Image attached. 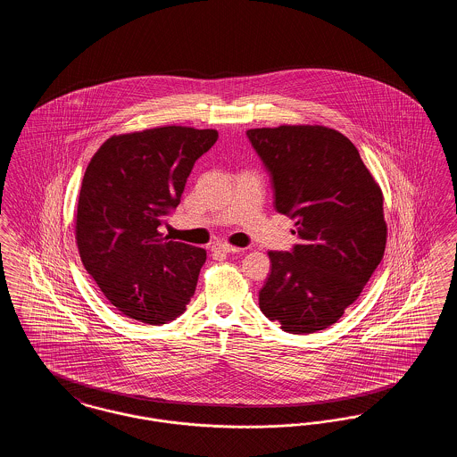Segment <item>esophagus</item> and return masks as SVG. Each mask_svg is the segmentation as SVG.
<instances>
[{"label": "esophagus", "mask_w": 457, "mask_h": 457, "mask_svg": "<svg viewBox=\"0 0 457 457\" xmlns=\"http://www.w3.org/2000/svg\"><path fill=\"white\" fill-rule=\"evenodd\" d=\"M241 248H238V246H231V245H228V243H214L212 245V252L214 253H237V252H239Z\"/></svg>", "instance_id": "34e87169"}]
</instances>
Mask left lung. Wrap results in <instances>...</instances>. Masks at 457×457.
<instances>
[{
	"mask_svg": "<svg viewBox=\"0 0 457 457\" xmlns=\"http://www.w3.org/2000/svg\"><path fill=\"white\" fill-rule=\"evenodd\" d=\"M270 176L274 207L298 243L269 252L262 313L291 334L336 324L384 257V196L343 133L300 125L246 131Z\"/></svg>",
	"mask_w": 457,
	"mask_h": 457,
	"instance_id": "obj_1",
	"label": "left lung"
}]
</instances>
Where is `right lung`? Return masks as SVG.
<instances>
[{"label":"right lung","mask_w":457,"mask_h":457,"mask_svg":"<svg viewBox=\"0 0 457 457\" xmlns=\"http://www.w3.org/2000/svg\"><path fill=\"white\" fill-rule=\"evenodd\" d=\"M216 140V130L187 127L114 135L88 162L77 207L80 259L111 304L133 320L171 322L195 293L205 250L159 229Z\"/></svg>","instance_id":"obj_1"}]
</instances>
